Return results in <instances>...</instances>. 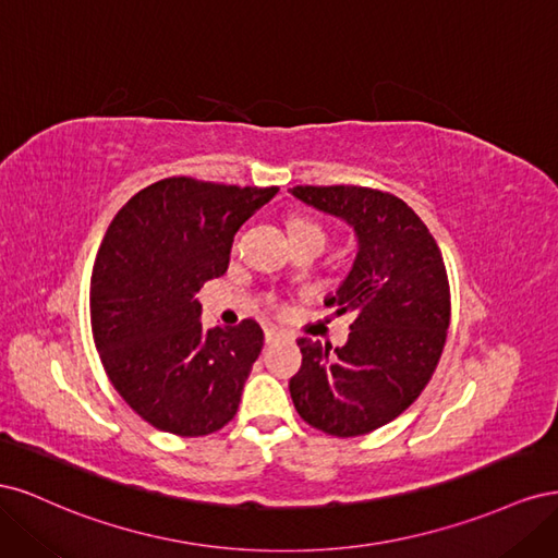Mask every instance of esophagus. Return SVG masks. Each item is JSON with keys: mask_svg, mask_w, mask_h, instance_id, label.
Instances as JSON below:
<instances>
[{"mask_svg": "<svg viewBox=\"0 0 558 558\" xmlns=\"http://www.w3.org/2000/svg\"><path fill=\"white\" fill-rule=\"evenodd\" d=\"M281 335H283L281 330H277V328H272V326H267V328H265V342H267V344L275 342L277 337H281Z\"/></svg>", "mask_w": 558, "mask_h": 558, "instance_id": "obj_1", "label": "esophagus"}]
</instances>
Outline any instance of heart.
<instances>
[{"instance_id": "obj_1", "label": "heart", "mask_w": 558, "mask_h": 558, "mask_svg": "<svg viewBox=\"0 0 558 558\" xmlns=\"http://www.w3.org/2000/svg\"><path fill=\"white\" fill-rule=\"evenodd\" d=\"M291 234L293 238H320L326 242L324 228H320L316 221H310V218H295V221L291 223ZM267 305L277 310L279 302H277V298H267Z\"/></svg>"}]
</instances>
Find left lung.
<instances>
[{
  "label": "left lung",
  "instance_id": "left-lung-1",
  "mask_svg": "<svg viewBox=\"0 0 558 558\" xmlns=\"http://www.w3.org/2000/svg\"><path fill=\"white\" fill-rule=\"evenodd\" d=\"M307 205L356 230L359 253L328 305L351 316L344 347L298 340L291 398L310 426L335 437L373 433L430 381L451 318L442 251L412 207L365 185H295Z\"/></svg>",
  "mask_w": 558,
  "mask_h": 558
}]
</instances>
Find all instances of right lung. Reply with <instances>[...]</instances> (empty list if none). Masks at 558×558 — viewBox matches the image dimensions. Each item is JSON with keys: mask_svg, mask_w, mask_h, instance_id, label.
Segmentation results:
<instances>
[{"mask_svg": "<svg viewBox=\"0 0 558 558\" xmlns=\"http://www.w3.org/2000/svg\"><path fill=\"white\" fill-rule=\"evenodd\" d=\"M277 191L170 177L109 223L90 277L93 340L116 391L154 428L202 437L238 414L263 330L253 318L205 330L195 293L226 272L234 232Z\"/></svg>", "mask_w": 558, "mask_h": 558, "instance_id": "right-lung-1", "label": "right lung"}]
</instances>
